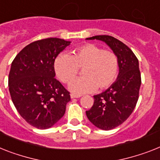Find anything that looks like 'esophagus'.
I'll list each match as a JSON object with an SVG mask.
<instances>
[{"label": "esophagus", "instance_id": "34e87169", "mask_svg": "<svg viewBox=\"0 0 160 160\" xmlns=\"http://www.w3.org/2000/svg\"><path fill=\"white\" fill-rule=\"evenodd\" d=\"M80 96H80V95H75V94H72V93L70 95V97L72 99H73V98H79Z\"/></svg>", "mask_w": 160, "mask_h": 160}]
</instances>
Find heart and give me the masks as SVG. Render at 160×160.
I'll return each instance as SVG.
<instances>
[{"mask_svg": "<svg viewBox=\"0 0 160 160\" xmlns=\"http://www.w3.org/2000/svg\"><path fill=\"white\" fill-rule=\"evenodd\" d=\"M82 68L83 78L72 81L69 89L76 94L103 91L116 81L119 72V60L113 51L103 50L92 43L76 47L71 55L62 53L55 58L54 69L58 78L68 84Z\"/></svg>", "mask_w": 160, "mask_h": 160, "instance_id": "b5f03b06", "label": "heart"}]
</instances>
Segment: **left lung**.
<instances>
[{
    "label": "left lung",
    "mask_w": 160,
    "mask_h": 160,
    "mask_svg": "<svg viewBox=\"0 0 160 160\" xmlns=\"http://www.w3.org/2000/svg\"><path fill=\"white\" fill-rule=\"evenodd\" d=\"M87 39L105 42L119 60L117 80L105 92L94 96V104L86 111L95 126L102 130H111L126 121L135 109L142 83L139 62L128 46L111 36H95Z\"/></svg>",
    "instance_id": "obj_1"
}]
</instances>
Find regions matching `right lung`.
Masks as SVG:
<instances>
[{
  "label": "right lung",
  "instance_id": "1",
  "mask_svg": "<svg viewBox=\"0 0 160 160\" xmlns=\"http://www.w3.org/2000/svg\"><path fill=\"white\" fill-rule=\"evenodd\" d=\"M70 42L56 38L32 42L15 56L9 73V91L21 117L47 129L64 116L70 95L55 78L54 62Z\"/></svg>",
  "mask_w": 160,
  "mask_h": 160
}]
</instances>
